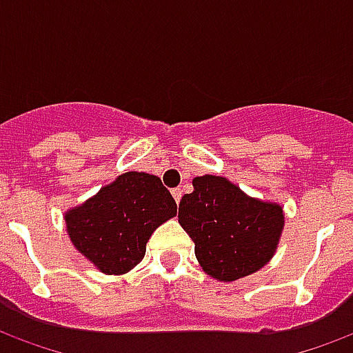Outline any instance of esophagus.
<instances>
[{
  "label": "esophagus",
  "instance_id": "34e87169",
  "mask_svg": "<svg viewBox=\"0 0 353 353\" xmlns=\"http://www.w3.org/2000/svg\"><path fill=\"white\" fill-rule=\"evenodd\" d=\"M172 194H174L176 202H179V200H181V194H183V191H181V189H174V191H172Z\"/></svg>",
  "mask_w": 353,
  "mask_h": 353
}]
</instances>
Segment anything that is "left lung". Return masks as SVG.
I'll return each instance as SVG.
<instances>
[{
  "mask_svg": "<svg viewBox=\"0 0 353 353\" xmlns=\"http://www.w3.org/2000/svg\"><path fill=\"white\" fill-rule=\"evenodd\" d=\"M192 187L179 202L177 219L204 272L234 281L272 259L283 229L280 204L252 199L221 176L194 177Z\"/></svg>",
  "mask_w": 353,
  "mask_h": 353,
  "instance_id": "obj_1",
  "label": "left lung"
}]
</instances>
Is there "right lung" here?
<instances>
[{"mask_svg": "<svg viewBox=\"0 0 353 353\" xmlns=\"http://www.w3.org/2000/svg\"><path fill=\"white\" fill-rule=\"evenodd\" d=\"M176 214V200L159 177L126 172L85 204L65 212V229L73 245L98 270L119 276L143 259L154 229Z\"/></svg>", "mask_w": 353, "mask_h": 353, "instance_id": "right-lung-1", "label": "right lung"}]
</instances>
